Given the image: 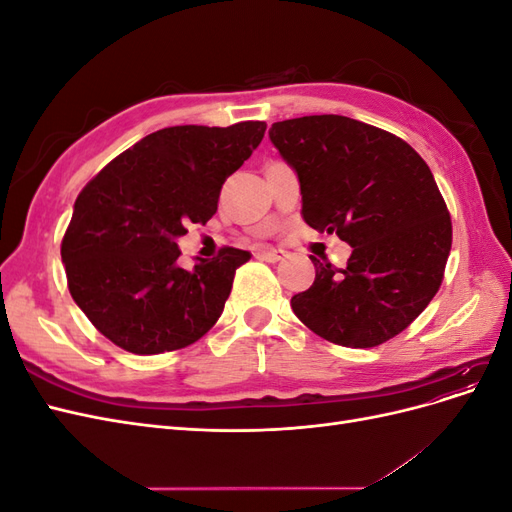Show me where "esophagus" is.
I'll return each instance as SVG.
<instances>
[{"mask_svg": "<svg viewBox=\"0 0 512 512\" xmlns=\"http://www.w3.org/2000/svg\"><path fill=\"white\" fill-rule=\"evenodd\" d=\"M258 258L267 262H280L286 258L284 250H275V247H265V250H258Z\"/></svg>", "mask_w": 512, "mask_h": 512, "instance_id": "obj_1", "label": "esophagus"}]
</instances>
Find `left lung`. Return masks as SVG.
I'll list each match as a JSON object with an SVG mask.
<instances>
[{"instance_id": "left-lung-1", "label": "left lung", "mask_w": 512, "mask_h": 512, "mask_svg": "<svg viewBox=\"0 0 512 512\" xmlns=\"http://www.w3.org/2000/svg\"><path fill=\"white\" fill-rule=\"evenodd\" d=\"M269 138L297 173L303 220L352 247L344 269L309 256L316 280L292 312L348 348L399 335L436 297L453 243L429 166L401 138L342 115L277 121Z\"/></svg>"}]
</instances>
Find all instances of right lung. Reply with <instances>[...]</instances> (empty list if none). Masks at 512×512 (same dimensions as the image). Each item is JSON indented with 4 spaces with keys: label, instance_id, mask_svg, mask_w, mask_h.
Wrapping results in <instances>:
<instances>
[{
    "label": "right lung",
    "instance_id": "right-lung-1",
    "mask_svg": "<svg viewBox=\"0 0 512 512\" xmlns=\"http://www.w3.org/2000/svg\"><path fill=\"white\" fill-rule=\"evenodd\" d=\"M265 121L175 126L145 136L91 179L61 241L68 288L91 324L134 354L179 350L222 316L250 252L179 265L185 226L207 224L224 181L252 156Z\"/></svg>",
    "mask_w": 512,
    "mask_h": 512
}]
</instances>
